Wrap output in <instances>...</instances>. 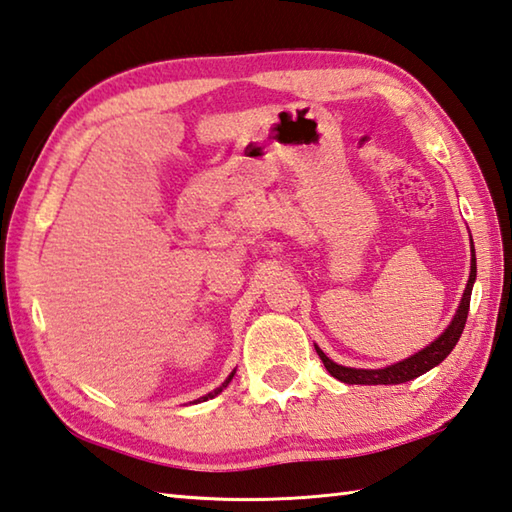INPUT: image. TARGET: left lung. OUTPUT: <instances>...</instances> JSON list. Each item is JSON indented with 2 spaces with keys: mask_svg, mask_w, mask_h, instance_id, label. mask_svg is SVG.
<instances>
[{
  "mask_svg": "<svg viewBox=\"0 0 512 512\" xmlns=\"http://www.w3.org/2000/svg\"><path fill=\"white\" fill-rule=\"evenodd\" d=\"M477 280V259H475V248H472V264H470V277L466 284V291H463L461 304L457 313H454L452 322L448 324L439 338H436L432 345H427L425 349H421L414 356L405 358L401 362H394V365L383 367V369H356V367H342L338 362H333L331 358H327L320 347H315L318 351L320 360L324 362L329 374L333 378H338L340 383L347 385H401L407 383V380H414L425 371H430L432 367L439 365L445 358L450 356V351L457 347V342L463 333V327H466L468 320V311H470V295H472V284Z\"/></svg>",
  "mask_w": 512,
  "mask_h": 512,
  "instance_id": "obj_1",
  "label": "left lung"
}]
</instances>
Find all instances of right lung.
Wrapping results in <instances>:
<instances>
[{
	"label": "right lung",
	"instance_id": "right-lung-1",
	"mask_svg": "<svg viewBox=\"0 0 512 512\" xmlns=\"http://www.w3.org/2000/svg\"><path fill=\"white\" fill-rule=\"evenodd\" d=\"M232 376H235V371H232V374H230V376H228V378L224 380V383H221V385H219V387L215 389V392H210V394H206V396H201V398H199V401H208V398H215L217 394H221V392H224V389L228 387V383H230V380H232Z\"/></svg>",
	"mask_w": 512,
	"mask_h": 512
}]
</instances>
